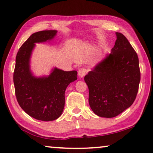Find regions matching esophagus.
I'll return each instance as SVG.
<instances>
[{
    "instance_id": "34e87169",
    "label": "esophagus",
    "mask_w": 153,
    "mask_h": 153,
    "mask_svg": "<svg viewBox=\"0 0 153 153\" xmlns=\"http://www.w3.org/2000/svg\"><path fill=\"white\" fill-rule=\"evenodd\" d=\"M87 73V69L84 67H82L78 70V76L79 77H83Z\"/></svg>"
}]
</instances>
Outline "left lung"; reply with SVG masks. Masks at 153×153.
<instances>
[{
	"instance_id": "left-lung-1",
	"label": "left lung",
	"mask_w": 153,
	"mask_h": 153,
	"mask_svg": "<svg viewBox=\"0 0 153 153\" xmlns=\"http://www.w3.org/2000/svg\"><path fill=\"white\" fill-rule=\"evenodd\" d=\"M115 34L111 53L84 76L90 107L97 115L107 118L116 117L133 104L141 77L135 49L122 33Z\"/></svg>"
}]
</instances>
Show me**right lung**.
<instances>
[{
	"instance_id": "1",
	"label": "right lung",
	"mask_w": 153,
	"mask_h": 153,
	"mask_svg": "<svg viewBox=\"0 0 153 153\" xmlns=\"http://www.w3.org/2000/svg\"><path fill=\"white\" fill-rule=\"evenodd\" d=\"M56 30L38 31L29 36L18 50L13 71L17 101L25 112L41 121H53L62 114L68 85L77 78L76 71H64L55 68L48 77H36L29 70V58L36 42L53 38Z\"/></svg>"
}]
</instances>
